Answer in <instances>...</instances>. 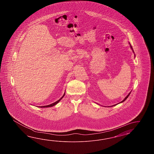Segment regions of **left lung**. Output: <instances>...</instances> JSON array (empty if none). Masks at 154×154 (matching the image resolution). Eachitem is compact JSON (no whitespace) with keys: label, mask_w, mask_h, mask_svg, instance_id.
Masks as SVG:
<instances>
[{"label":"left lung","mask_w":154,"mask_h":154,"mask_svg":"<svg viewBox=\"0 0 154 154\" xmlns=\"http://www.w3.org/2000/svg\"><path fill=\"white\" fill-rule=\"evenodd\" d=\"M129 44H130V43H129ZM130 46H131V49L133 50V52H134V51H133V48H132V47H131V44H130ZM131 92H130L129 93V94H128V95H127V96H126L125 97V99H124V100H123L121 102H119V103H117V104H116V105H113V106H109V107H112V106H116V105H118V104H119V103H122V102H123L125 101V100H126L127 98H128V96H129L130 95V94H131Z\"/></svg>","instance_id":"8db88e82"}]
</instances>
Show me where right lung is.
Returning <instances> with one entry per match:
<instances>
[{
    "mask_svg": "<svg viewBox=\"0 0 154 154\" xmlns=\"http://www.w3.org/2000/svg\"><path fill=\"white\" fill-rule=\"evenodd\" d=\"M64 95H65V92H64V95L62 97H61V98H60L59 100H58L57 101L55 102L54 103H53L52 104H51V105H47V106H38L39 107H41V108H46V107H53V106H54V105H57L58 102H59L61 100H62V98L64 96Z\"/></svg>",
    "mask_w": 154,
    "mask_h": 154,
    "instance_id": "1",
    "label": "right lung"
}]
</instances>
